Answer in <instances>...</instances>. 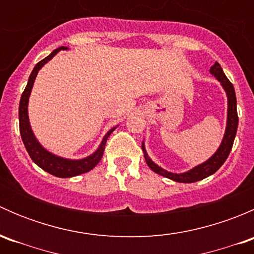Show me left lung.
I'll return each instance as SVG.
<instances>
[{"mask_svg":"<svg viewBox=\"0 0 254 254\" xmlns=\"http://www.w3.org/2000/svg\"><path fill=\"white\" fill-rule=\"evenodd\" d=\"M210 72L215 76L221 84L224 86L225 91L227 93V98H229V112H227V127H226V132H225L224 140H222L221 145H220L219 150L215 152V155L211 158L206 161V162L201 163L198 167L193 168L191 171L186 173H181V175H176V173H170L167 171L162 170L161 167H158L157 165L152 162L150 160V157L146 153L145 147H143L142 143V150L145 153V160L146 163L148 165V167L153 171L157 175L166 177V178H170L172 181L179 182V183H193V182H198L200 179L206 178V177L211 176L212 173L216 172L224 162L226 161V158L229 157L230 152H231L232 145H234L235 136H236L237 127H238V115H237V102H236V93H235L234 84L229 81V78L226 77V75L222 71L221 66L219 63H215L214 65L210 68Z\"/></svg>","mask_w":254,"mask_h":254,"instance_id":"8db88e82","label":"left lung"}]
</instances>
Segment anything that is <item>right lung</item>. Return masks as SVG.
<instances>
[{
  "mask_svg": "<svg viewBox=\"0 0 254 254\" xmlns=\"http://www.w3.org/2000/svg\"><path fill=\"white\" fill-rule=\"evenodd\" d=\"M65 49L67 48L61 47L55 49L50 55L47 56L45 59H43L42 61H39V63L35 65L32 73H30L28 83L27 86H25V89L23 91L19 102V131L20 136H22L23 143H24L30 158H32L40 168L47 171L50 175L60 177V178H68V177L82 175V173L88 172L92 168L96 167V166L98 165L99 161H101L102 156H103L104 148H106V143L109 135H111L115 129V127H113L111 131L107 132V135L104 136L103 141H102L98 150H97L93 155L88 156V157L83 158V160H65V158L51 155L50 152L44 150V148L40 146V143L37 141L35 136L33 135L32 129H30L29 119H28V99H29L30 91H32L33 83H34V79L37 77L38 71L42 68V66H44V64H47L51 58H54L59 51L65 50Z\"/></svg>",
  "mask_w": 254,
  "mask_h": 254,
  "instance_id": "add662e5",
  "label": "right lung"
}]
</instances>
